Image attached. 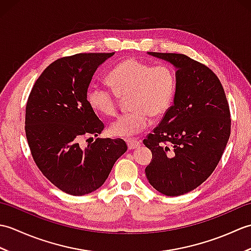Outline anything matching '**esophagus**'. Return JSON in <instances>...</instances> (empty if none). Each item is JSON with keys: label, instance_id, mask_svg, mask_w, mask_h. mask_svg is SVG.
<instances>
[{"label": "esophagus", "instance_id": "1", "mask_svg": "<svg viewBox=\"0 0 251 251\" xmlns=\"http://www.w3.org/2000/svg\"><path fill=\"white\" fill-rule=\"evenodd\" d=\"M126 142H127V146H128V149L129 150H131V149H137L140 147V141L137 140V139H132V138H127L126 139Z\"/></svg>", "mask_w": 251, "mask_h": 251}]
</instances>
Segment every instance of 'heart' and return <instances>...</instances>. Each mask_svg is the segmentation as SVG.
Masks as SVG:
<instances>
[{
	"label": "heart",
	"mask_w": 251,
	"mask_h": 251,
	"mask_svg": "<svg viewBox=\"0 0 251 251\" xmlns=\"http://www.w3.org/2000/svg\"><path fill=\"white\" fill-rule=\"evenodd\" d=\"M108 82L112 89L92 85L87 101L95 112L112 116L119 108V97H128L129 112L120 115L110 126V132L117 137L139 134L150 125L152 115L161 117L167 113L176 94V75L166 65L151 63L128 58L113 68Z\"/></svg>",
	"instance_id": "heart-1"
}]
</instances>
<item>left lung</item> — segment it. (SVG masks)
<instances>
[{
    "mask_svg": "<svg viewBox=\"0 0 251 251\" xmlns=\"http://www.w3.org/2000/svg\"><path fill=\"white\" fill-rule=\"evenodd\" d=\"M176 68L174 104L143 145L152 152L146 176L167 196L193 191L209 177L231 134L230 108L216 74L183 54L152 52Z\"/></svg>",
    "mask_w": 251,
    "mask_h": 251,
    "instance_id": "left-lung-1",
    "label": "left lung"
}]
</instances>
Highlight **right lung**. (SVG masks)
<instances>
[{"label": "right lung", "instance_id": "right-lung-1", "mask_svg": "<svg viewBox=\"0 0 251 251\" xmlns=\"http://www.w3.org/2000/svg\"><path fill=\"white\" fill-rule=\"evenodd\" d=\"M113 55L89 52L57 59L36 79L26 102L25 129L36 166L74 196L99 189L127 151L119 138L79 145L82 137H97L104 128L88 103L87 89L97 68Z\"/></svg>", "mask_w": 251, "mask_h": 251}]
</instances>
